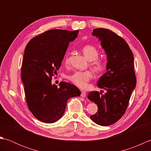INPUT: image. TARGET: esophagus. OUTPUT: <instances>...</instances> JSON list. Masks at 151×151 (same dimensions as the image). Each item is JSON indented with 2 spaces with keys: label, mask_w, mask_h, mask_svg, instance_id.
I'll return each instance as SVG.
<instances>
[{
  "label": "esophagus",
  "mask_w": 151,
  "mask_h": 151,
  "mask_svg": "<svg viewBox=\"0 0 151 151\" xmlns=\"http://www.w3.org/2000/svg\"><path fill=\"white\" fill-rule=\"evenodd\" d=\"M81 96L82 97H85L86 96V92L85 91H81Z\"/></svg>",
  "instance_id": "1"
}]
</instances>
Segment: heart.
Listing matches in <instances>:
<instances>
[{"label":"heart","instance_id":"heart-1","mask_svg":"<svg viewBox=\"0 0 151 151\" xmlns=\"http://www.w3.org/2000/svg\"><path fill=\"white\" fill-rule=\"evenodd\" d=\"M82 50L88 60L91 61V65L95 71H101L104 67V61L98 58L99 50L95 46L87 45L82 47ZM69 54H67L64 58V62L67 65L69 63ZM93 77L92 72L90 70H78L69 76L70 81L81 88H86L88 82Z\"/></svg>","mask_w":151,"mask_h":151}]
</instances>
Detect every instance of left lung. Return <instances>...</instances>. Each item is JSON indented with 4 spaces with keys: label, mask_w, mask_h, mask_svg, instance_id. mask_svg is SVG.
Instances as JSON below:
<instances>
[{
    "label": "left lung",
    "mask_w": 151,
    "mask_h": 151,
    "mask_svg": "<svg viewBox=\"0 0 151 151\" xmlns=\"http://www.w3.org/2000/svg\"><path fill=\"white\" fill-rule=\"evenodd\" d=\"M92 35L101 41L106 54L107 71L97 82L98 87L106 92L103 95L97 91H91L88 95L98 106V111L90 118L99 125L109 126L124 115L136 87L134 56L123 38L111 30L95 28Z\"/></svg>",
    "instance_id": "obj_1"
}]
</instances>
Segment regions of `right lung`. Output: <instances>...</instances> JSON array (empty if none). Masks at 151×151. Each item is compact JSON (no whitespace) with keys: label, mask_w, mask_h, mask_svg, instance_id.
<instances>
[{"label":"right lung","mask_w":151,"mask_h":151,"mask_svg":"<svg viewBox=\"0 0 151 151\" xmlns=\"http://www.w3.org/2000/svg\"><path fill=\"white\" fill-rule=\"evenodd\" d=\"M78 30H50L32 38L24 50L21 80L28 109L38 120L52 123L65 111L68 99L81 92L76 86L60 82L52 84L69 42L75 40Z\"/></svg>","instance_id":"obj_1"}]
</instances>
